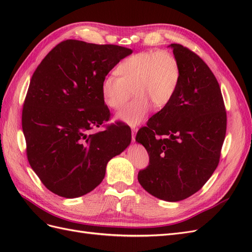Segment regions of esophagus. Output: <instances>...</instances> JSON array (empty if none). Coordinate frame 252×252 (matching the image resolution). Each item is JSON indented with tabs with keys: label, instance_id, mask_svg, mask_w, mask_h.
I'll list each match as a JSON object with an SVG mask.
<instances>
[{
	"label": "esophagus",
	"instance_id": "obj_1",
	"mask_svg": "<svg viewBox=\"0 0 252 252\" xmlns=\"http://www.w3.org/2000/svg\"><path fill=\"white\" fill-rule=\"evenodd\" d=\"M136 131H138V129H136L135 127H132L131 128V132H132V142H135V133Z\"/></svg>",
	"mask_w": 252,
	"mask_h": 252
}]
</instances>
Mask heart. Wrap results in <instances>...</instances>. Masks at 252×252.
<instances>
[{"label":"heart","instance_id":"heart-1","mask_svg":"<svg viewBox=\"0 0 252 252\" xmlns=\"http://www.w3.org/2000/svg\"><path fill=\"white\" fill-rule=\"evenodd\" d=\"M120 75L105 77L101 93L105 104L112 109L123 107L131 95L133 100L118 114L117 119L135 126L147 116L151 103L157 108L168 104L178 89L181 68L172 53L148 50L125 59L117 68Z\"/></svg>","mask_w":252,"mask_h":252}]
</instances>
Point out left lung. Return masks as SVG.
Segmentation results:
<instances>
[{
    "instance_id": "obj_1",
    "label": "left lung",
    "mask_w": 252,
    "mask_h": 252,
    "mask_svg": "<svg viewBox=\"0 0 252 252\" xmlns=\"http://www.w3.org/2000/svg\"><path fill=\"white\" fill-rule=\"evenodd\" d=\"M181 68L171 101L151 117L135 141L146 148L149 165L138 180L159 200L178 202L204 186L218 167L226 134V111L219 83L204 61L170 44Z\"/></svg>"
}]
</instances>
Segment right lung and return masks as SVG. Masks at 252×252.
<instances>
[{"label": "right lung", "instance_id": "obj_1", "mask_svg": "<svg viewBox=\"0 0 252 252\" xmlns=\"http://www.w3.org/2000/svg\"><path fill=\"white\" fill-rule=\"evenodd\" d=\"M132 50L78 40L58 44L37 66L25 98L22 128L32 168L51 192L67 199L101 184L110 159L131 142L128 126L91 133L109 119L104 78Z\"/></svg>", "mask_w": 252, "mask_h": 252}]
</instances>
